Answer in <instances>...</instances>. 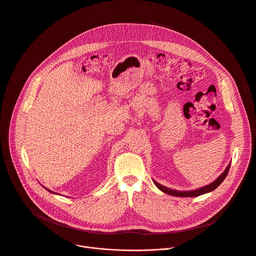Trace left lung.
Listing matches in <instances>:
<instances>
[{
  "label": "left lung",
  "mask_w": 256,
  "mask_h": 256,
  "mask_svg": "<svg viewBox=\"0 0 256 256\" xmlns=\"http://www.w3.org/2000/svg\"><path fill=\"white\" fill-rule=\"evenodd\" d=\"M230 166V162L228 164V166L226 168L224 172L216 180H214L212 182H210L209 184H206V186H204V187H201V188L196 189V190L178 191V190L166 187V186L157 182L154 180H153V182L155 184V186L160 191H162V192L166 193V194L172 195V196H176V197H197V196H200V195H203V194H206V193H209V192H212L214 190H216L218 187V186L224 182V180L226 178V174L228 172Z\"/></svg>",
  "instance_id": "obj_1"
}]
</instances>
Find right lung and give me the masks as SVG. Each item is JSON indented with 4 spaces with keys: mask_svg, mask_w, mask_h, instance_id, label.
<instances>
[{
    "mask_svg": "<svg viewBox=\"0 0 256 256\" xmlns=\"http://www.w3.org/2000/svg\"><path fill=\"white\" fill-rule=\"evenodd\" d=\"M46 189H47V188H46ZM47 191H49L50 193H54V194H55V192H53V191H51V190H49V189H47Z\"/></svg>",
    "mask_w": 256,
    "mask_h": 256,
    "instance_id": "right-lung-1",
    "label": "right lung"
}]
</instances>
